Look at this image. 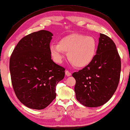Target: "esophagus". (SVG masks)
Segmentation results:
<instances>
[{
	"instance_id": "34e87169",
	"label": "esophagus",
	"mask_w": 130,
	"mask_h": 130,
	"mask_svg": "<svg viewBox=\"0 0 130 130\" xmlns=\"http://www.w3.org/2000/svg\"><path fill=\"white\" fill-rule=\"evenodd\" d=\"M65 74L67 76H70L72 75V73H70V72L68 71V70H66L65 71Z\"/></svg>"
}]
</instances>
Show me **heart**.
<instances>
[{"mask_svg": "<svg viewBox=\"0 0 130 130\" xmlns=\"http://www.w3.org/2000/svg\"><path fill=\"white\" fill-rule=\"evenodd\" d=\"M50 50L57 63H61L64 53H67L69 61L75 67L82 68L94 60L97 52V42L92 36L75 33L63 37L58 44H51Z\"/></svg>", "mask_w": 130, "mask_h": 130, "instance_id": "1", "label": "heart"}]
</instances>
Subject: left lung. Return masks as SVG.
Wrapping results in <instances>:
<instances>
[{
	"label": "left lung",
	"mask_w": 130,
	"mask_h": 130,
	"mask_svg": "<svg viewBox=\"0 0 130 130\" xmlns=\"http://www.w3.org/2000/svg\"><path fill=\"white\" fill-rule=\"evenodd\" d=\"M121 58L113 41L100 33L96 55L90 64L72 74L76 98L84 106H101L113 95L118 85Z\"/></svg>",
	"instance_id": "8db88e82"
}]
</instances>
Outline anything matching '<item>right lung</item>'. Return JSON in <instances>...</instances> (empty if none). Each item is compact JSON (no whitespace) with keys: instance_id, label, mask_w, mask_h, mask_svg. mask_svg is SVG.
Returning <instances> with one entry per match:
<instances>
[{"instance_id":"add662e5","label":"right lung","mask_w":130,"mask_h":130,"mask_svg":"<svg viewBox=\"0 0 130 130\" xmlns=\"http://www.w3.org/2000/svg\"><path fill=\"white\" fill-rule=\"evenodd\" d=\"M53 33L33 32L20 40L12 53L9 70L18 100L30 109L41 110L56 97V86L64 77V68L51 59Z\"/></svg>"}]
</instances>
